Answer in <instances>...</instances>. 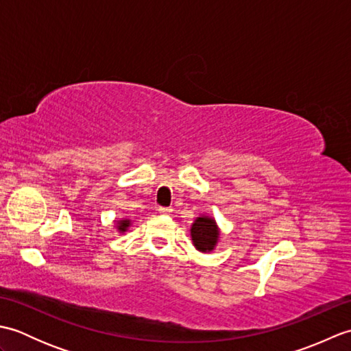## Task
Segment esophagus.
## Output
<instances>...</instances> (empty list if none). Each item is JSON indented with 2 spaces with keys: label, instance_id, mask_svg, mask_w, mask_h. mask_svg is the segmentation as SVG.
<instances>
[{
  "label": "esophagus",
  "instance_id": "34e87169",
  "mask_svg": "<svg viewBox=\"0 0 351 351\" xmlns=\"http://www.w3.org/2000/svg\"><path fill=\"white\" fill-rule=\"evenodd\" d=\"M158 213L162 214V215H169V214L171 213V208H164V206H161V208H158Z\"/></svg>",
  "mask_w": 351,
  "mask_h": 351
}]
</instances>
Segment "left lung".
Returning <instances> with one entry per match:
<instances>
[{
    "mask_svg": "<svg viewBox=\"0 0 351 351\" xmlns=\"http://www.w3.org/2000/svg\"><path fill=\"white\" fill-rule=\"evenodd\" d=\"M191 243L196 250L202 253H211L217 247L220 240V228L213 215L202 214L196 217L190 228Z\"/></svg>",
    "mask_w": 351,
    "mask_h": 351,
    "instance_id": "left-lung-1",
    "label": "left lung"
}]
</instances>
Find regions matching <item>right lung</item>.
<instances>
[{
    "mask_svg": "<svg viewBox=\"0 0 351 351\" xmlns=\"http://www.w3.org/2000/svg\"><path fill=\"white\" fill-rule=\"evenodd\" d=\"M132 225V220L130 217H123V219H119V220H114V228L121 235H123L126 230L130 229V226Z\"/></svg>",
    "mask_w": 351,
    "mask_h": 351,
    "instance_id": "1",
    "label": "right lung"
}]
</instances>
